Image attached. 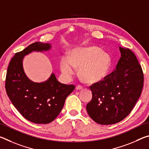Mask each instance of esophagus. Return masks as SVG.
Listing matches in <instances>:
<instances>
[{
    "label": "esophagus",
    "mask_w": 149,
    "mask_h": 149,
    "mask_svg": "<svg viewBox=\"0 0 149 149\" xmlns=\"http://www.w3.org/2000/svg\"><path fill=\"white\" fill-rule=\"evenodd\" d=\"M83 89V86H81V85H77V86H76V89L77 90H81V89Z\"/></svg>",
    "instance_id": "obj_1"
}]
</instances>
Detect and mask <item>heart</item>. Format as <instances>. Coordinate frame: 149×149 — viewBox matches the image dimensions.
<instances>
[{"label": "heart", "mask_w": 149, "mask_h": 149, "mask_svg": "<svg viewBox=\"0 0 149 149\" xmlns=\"http://www.w3.org/2000/svg\"><path fill=\"white\" fill-rule=\"evenodd\" d=\"M111 65L110 55L97 47H89L74 49L70 59L62 57L60 68L64 76L71 79L79 68V75L87 84H94L104 79Z\"/></svg>", "instance_id": "1"}]
</instances>
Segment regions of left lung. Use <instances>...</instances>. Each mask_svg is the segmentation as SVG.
I'll list each match as a JSON object with an SVG mask.
<instances>
[{"label":"left lung","mask_w":149,"mask_h":149,"mask_svg":"<svg viewBox=\"0 0 149 149\" xmlns=\"http://www.w3.org/2000/svg\"><path fill=\"white\" fill-rule=\"evenodd\" d=\"M120 50L116 69L89 87L93 97L87 104V113L101 125L114 124L127 117L143 87L144 75L135 54L127 48L120 47Z\"/></svg>","instance_id":"1"}]
</instances>
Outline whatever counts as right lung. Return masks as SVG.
Returning a JSON list of instances; mask_svg holds the SVG:
<instances>
[{"mask_svg":"<svg viewBox=\"0 0 149 149\" xmlns=\"http://www.w3.org/2000/svg\"><path fill=\"white\" fill-rule=\"evenodd\" d=\"M51 48L49 43L36 42L15 54L7 70L5 88L9 99L23 116L33 123L47 124L61 112L65 99L75 89L74 85L58 81L54 74L42 83L31 81L24 71L25 55L33 51H44Z\"/></svg>","mask_w":149,"mask_h":149,"instance_id":"add662e5","label":"right lung"}]
</instances>
